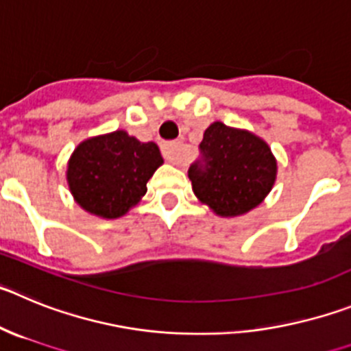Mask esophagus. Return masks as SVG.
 <instances>
[{
    "instance_id": "esophagus-1",
    "label": "esophagus",
    "mask_w": 351,
    "mask_h": 351,
    "mask_svg": "<svg viewBox=\"0 0 351 351\" xmlns=\"http://www.w3.org/2000/svg\"><path fill=\"white\" fill-rule=\"evenodd\" d=\"M164 159L171 164H183L185 162V147L180 141H171V143H162L160 147Z\"/></svg>"
}]
</instances>
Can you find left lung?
<instances>
[{"label": "left lung", "mask_w": 351, "mask_h": 351, "mask_svg": "<svg viewBox=\"0 0 351 351\" xmlns=\"http://www.w3.org/2000/svg\"><path fill=\"white\" fill-rule=\"evenodd\" d=\"M189 178L199 201L220 217L250 211L269 194L276 178L271 148L248 131L213 122L199 145Z\"/></svg>", "instance_id": "8db88e82"}]
</instances>
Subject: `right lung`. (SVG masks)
<instances>
[{"label": "right lung", "mask_w": 351, "mask_h": 351, "mask_svg": "<svg viewBox=\"0 0 351 351\" xmlns=\"http://www.w3.org/2000/svg\"><path fill=\"white\" fill-rule=\"evenodd\" d=\"M160 164L162 157L154 141L141 143L125 131H115L78 145L66 176L84 210L117 219L138 204Z\"/></svg>", "instance_id": "right-lung-1"}]
</instances>
